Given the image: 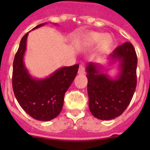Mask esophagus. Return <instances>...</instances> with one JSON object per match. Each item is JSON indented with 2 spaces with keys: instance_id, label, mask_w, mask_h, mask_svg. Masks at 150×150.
Returning <instances> with one entry per match:
<instances>
[{
  "instance_id": "34e87169",
  "label": "esophagus",
  "mask_w": 150,
  "mask_h": 150,
  "mask_svg": "<svg viewBox=\"0 0 150 150\" xmlns=\"http://www.w3.org/2000/svg\"><path fill=\"white\" fill-rule=\"evenodd\" d=\"M79 74L80 75H83L85 74V66L83 64H81L79 65V71H78Z\"/></svg>"
}]
</instances>
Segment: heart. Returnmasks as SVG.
<instances>
[{"instance_id":"1","label":"heart","mask_w":150,"mask_h":150,"mask_svg":"<svg viewBox=\"0 0 150 150\" xmlns=\"http://www.w3.org/2000/svg\"><path fill=\"white\" fill-rule=\"evenodd\" d=\"M82 43L86 46H93L98 43L96 52L99 55L108 54L114 45V39L110 34H103L97 32H91L85 35Z\"/></svg>"}]
</instances>
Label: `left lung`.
Returning a JSON list of instances; mask_svg holds the SVG:
<instances>
[{"mask_svg":"<svg viewBox=\"0 0 150 150\" xmlns=\"http://www.w3.org/2000/svg\"><path fill=\"white\" fill-rule=\"evenodd\" d=\"M110 64L118 62V75L112 79L103 73V66L89 63L86 66L87 91L90 112L100 120L120 116L130 103L137 84V55L133 45L126 42L113 51Z\"/></svg>","mask_w":150,"mask_h":150,"instance_id":"left-lung-1","label":"left lung"}]
</instances>
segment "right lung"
<instances>
[{
    "mask_svg": "<svg viewBox=\"0 0 150 150\" xmlns=\"http://www.w3.org/2000/svg\"><path fill=\"white\" fill-rule=\"evenodd\" d=\"M45 24L38 25L33 29ZM29 33L21 40L13 62V91L21 107L29 116L38 121H48L61 111L64 94L75 79L79 65L59 68L45 79L32 77L23 61Z\"/></svg>",
    "mask_w": 150,
    "mask_h": 150,
    "instance_id": "add662e5",
    "label": "right lung"
}]
</instances>
